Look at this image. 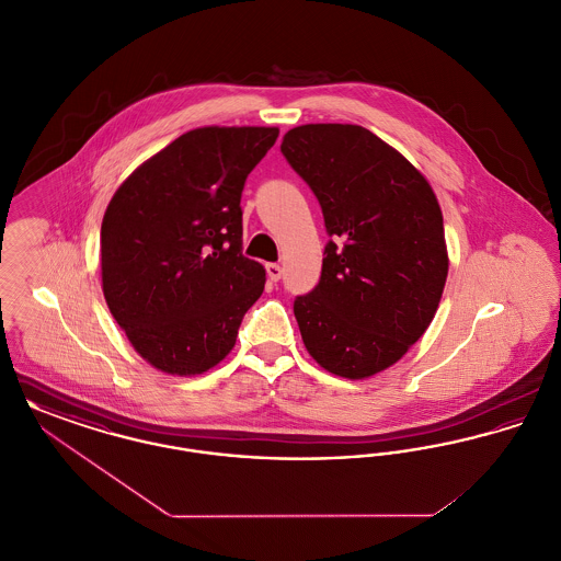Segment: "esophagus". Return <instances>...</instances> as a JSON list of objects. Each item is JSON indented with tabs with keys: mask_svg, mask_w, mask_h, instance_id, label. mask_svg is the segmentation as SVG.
<instances>
[{
	"mask_svg": "<svg viewBox=\"0 0 561 561\" xmlns=\"http://www.w3.org/2000/svg\"><path fill=\"white\" fill-rule=\"evenodd\" d=\"M282 273H284V268L279 267L277 263H268L267 277L271 282H279V279H282Z\"/></svg>",
	"mask_w": 561,
	"mask_h": 561,
	"instance_id": "34e87169",
	"label": "esophagus"
}]
</instances>
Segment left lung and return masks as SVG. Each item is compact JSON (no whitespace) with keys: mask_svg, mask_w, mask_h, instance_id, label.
Here are the masks:
<instances>
[{"mask_svg":"<svg viewBox=\"0 0 561 561\" xmlns=\"http://www.w3.org/2000/svg\"><path fill=\"white\" fill-rule=\"evenodd\" d=\"M282 153L316 193L325 231L320 284L294 300L302 343L323 370L370 378L428 328L448 277L444 216L427 179L355 124H305Z\"/></svg>","mask_w":561,"mask_h":561,"instance_id":"left-lung-1","label":"left lung"}]
</instances>
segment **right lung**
I'll return each instance as SVG.
<instances>
[{
  "label": "right lung",
  "instance_id": "1",
  "mask_svg": "<svg viewBox=\"0 0 561 561\" xmlns=\"http://www.w3.org/2000/svg\"><path fill=\"white\" fill-rule=\"evenodd\" d=\"M277 128L206 126L142 161L108 202L101 275L134 351L172 376L208 373L236 345L265 267L241 254V191Z\"/></svg>",
  "mask_w": 561,
  "mask_h": 561
}]
</instances>
